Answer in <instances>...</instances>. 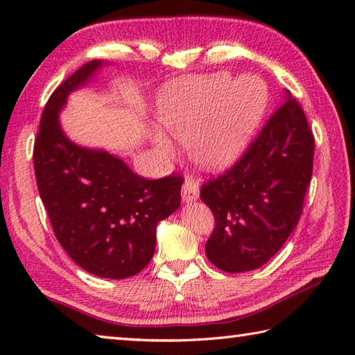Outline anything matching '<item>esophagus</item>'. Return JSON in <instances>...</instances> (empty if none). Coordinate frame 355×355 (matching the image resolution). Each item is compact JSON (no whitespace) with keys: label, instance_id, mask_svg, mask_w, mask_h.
I'll list each match as a JSON object with an SVG mask.
<instances>
[{"label":"esophagus","instance_id":"esophagus-1","mask_svg":"<svg viewBox=\"0 0 355 355\" xmlns=\"http://www.w3.org/2000/svg\"><path fill=\"white\" fill-rule=\"evenodd\" d=\"M182 196L184 202H194L199 199V183L197 180L192 177H188L184 180L183 188H182Z\"/></svg>","mask_w":355,"mask_h":355}]
</instances>
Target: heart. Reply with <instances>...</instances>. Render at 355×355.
I'll return each mask as SVG.
<instances>
[{"instance_id": "heart-1", "label": "heart", "mask_w": 355, "mask_h": 355, "mask_svg": "<svg viewBox=\"0 0 355 355\" xmlns=\"http://www.w3.org/2000/svg\"><path fill=\"white\" fill-rule=\"evenodd\" d=\"M268 105L260 78L214 75L173 83L159 95L158 119L167 133L186 141L191 158L207 169L232 163L243 152ZM156 147L169 152L166 137Z\"/></svg>"}]
</instances>
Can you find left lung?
<instances>
[{
    "label": "left lung",
    "mask_w": 355,
    "mask_h": 355,
    "mask_svg": "<svg viewBox=\"0 0 355 355\" xmlns=\"http://www.w3.org/2000/svg\"><path fill=\"white\" fill-rule=\"evenodd\" d=\"M284 100L236 163L202 184L200 199L214 216L205 252L220 271L263 266L302 214L315 136L297 100L288 91Z\"/></svg>",
    "instance_id": "8db88e82"
}]
</instances>
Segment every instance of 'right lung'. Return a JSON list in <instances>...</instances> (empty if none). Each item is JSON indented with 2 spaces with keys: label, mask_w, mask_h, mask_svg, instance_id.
<instances>
[{
  "label": "right lung",
  "mask_w": 355,
  "mask_h": 355,
  "mask_svg": "<svg viewBox=\"0 0 355 355\" xmlns=\"http://www.w3.org/2000/svg\"><path fill=\"white\" fill-rule=\"evenodd\" d=\"M101 61L78 69L48 98L34 142V171L53 232L78 266L105 279L139 274L156 248V224L180 207L183 178L147 180L117 156L67 139L58 114Z\"/></svg>",
  "instance_id": "1"
}]
</instances>
